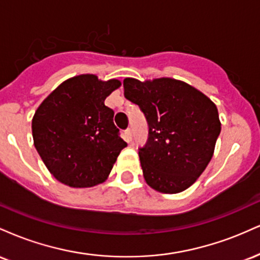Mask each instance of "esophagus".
<instances>
[{
	"instance_id": "obj_1",
	"label": "esophagus",
	"mask_w": 260,
	"mask_h": 260,
	"mask_svg": "<svg viewBox=\"0 0 260 260\" xmlns=\"http://www.w3.org/2000/svg\"><path fill=\"white\" fill-rule=\"evenodd\" d=\"M126 136H127L128 140L132 139V129H131V128H127L126 129Z\"/></svg>"
}]
</instances>
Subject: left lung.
<instances>
[{"label":"left lung","instance_id":"1","mask_svg":"<svg viewBox=\"0 0 260 260\" xmlns=\"http://www.w3.org/2000/svg\"><path fill=\"white\" fill-rule=\"evenodd\" d=\"M124 98L139 106L149 138L139 148L147 183L161 193L187 189L211 160L221 131L215 104L193 86L171 78L123 80Z\"/></svg>","mask_w":260,"mask_h":260}]
</instances>
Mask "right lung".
Returning <instances> with one entry per match:
<instances>
[{
  "mask_svg": "<svg viewBox=\"0 0 260 260\" xmlns=\"http://www.w3.org/2000/svg\"><path fill=\"white\" fill-rule=\"evenodd\" d=\"M121 83L82 74L62 83L38 107L31 122L34 145L49 171L74 188L107 178L127 147L105 99Z\"/></svg>",
  "mask_w": 260,
  "mask_h": 260,
  "instance_id": "1",
  "label": "right lung"
}]
</instances>
